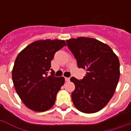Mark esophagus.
<instances>
[{
  "label": "esophagus",
  "instance_id": "1",
  "mask_svg": "<svg viewBox=\"0 0 131 131\" xmlns=\"http://www.w3.org/2000/svg\"><path fill=\"white\" fill-rule=\"evenodd\" d=\"M65 81L66 82H69L70 78H65Z\"/></svg>",
  "mask_w": 131,
  "mask_h": 131
}]
</instances>
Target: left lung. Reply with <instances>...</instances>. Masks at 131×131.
Returning <instances> with one entry per match:
<instances>
[{"label": "left lung", "instance_id": "left-lung-1", "mask_svg": "<svg viewBox=\"0 0 131 131\" xmlns=\"http://www.w3.org/2000/svg\"><path fill=\"white\" fill-rule=\"evenodd\" d=\"M79 68L86 71L82 80L71 78L75 89L71 93L79 111L93 114L102 110L114 95L120 78V62L109 45L96 39L78 37L67 40Z\"/></svg>", "mask_w": 131, "mask_h": 131}]
</instances>
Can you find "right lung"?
I'll return each instance as SVG.
<instances>
[{"mask_svg":"<svg viewBox=\"0 0 131 131\" xmlns=\"http://www.w3.org/2000/svg\"><path fill=\"white\" fill-rule=\"evenodd\" d=\"M66 45L63 40H40L17 55L12 71L13 85L21 101L31 110L45 112L55 103L64 78L56 77L51 61L56 52Z\"/></svg>","mask_w":131,"mask_h":131,"instance_id":"add662e5","label":"right lung"}]
</instances>
